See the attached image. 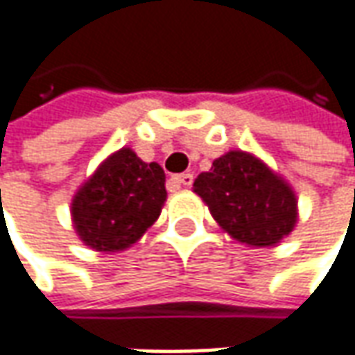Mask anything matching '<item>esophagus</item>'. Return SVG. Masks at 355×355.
I'll use <instances>...</instances> for the list:
<instances>
[{
    "label": "esophagus",
    "mask_w": 355,
    "mask_h": 355,
    "mask_svg": "<svg viewBox=\"0 0 355 355\" xmlns=\"http://www.w3.org/2000/svg\"><path fill=\"white\" fill-rule=\"evenodd\" d=\"M171 182L178 185V187H189V185L193 184V173H189V171H185V173H180V175H173L171 178Z\"/></svg>",
    "instance_id": "34e87169"
}]
</instances>
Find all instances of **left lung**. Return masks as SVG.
I'll use <instances>...</instances> for the list:
<instances>
[{"mask_svg":"<svg viewBox=\"0 0 355 355\" xmlns=\"http://www.w3.org/2000/svg\"><path fill=\"white\" fill-rule=\"evenodd\" d=\"M193 191L205 201L213 219L239 243L275 247L298 221L294 189L261 157L231 150L199 173Z\"/></svg>","mask_w":355,"mask_h":355,"instance_id":"left-lung-1","label":"left lung"}]
</instances>
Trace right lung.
<instances>
[{"mask_svg": "<svg viewBox=\"0 0 355 355\" xmlns=\"http://www.w3.org/2000/svg\"><path fill=\"white\" fill-rule=\"evenodd\" d=\"M166 198L162 166L120 148L75 193L71 215L76 235L94 251H124L156 223Z\"/></svg>", "mask_w": 355, "mask_h": 355, "instance_id": "1", "label": "right lung"}]
</instances>
